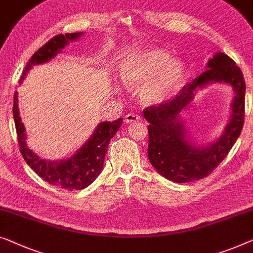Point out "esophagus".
I'll return each instance as SVG.
<instances>
[{"label": "esophagus", "mask_w": 253, "mask_h": 253, "mask_svg": "<svg viewBox=\"0 0 253 253\" xmlns=\"http://www.w3.org/2000/svg\"><path fill=\"white\" fill-rule=\"evenodd\" d=\"M126 123H133V122H139L141 121V116L138 114H134V113H129V114L126 115Z\"/></svg>", "instance_id": "1"}]
</instances>
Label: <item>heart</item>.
Returning <instances> with one entry per match:
<instances>
[{
    "label": "heart",
    "instance_id": "obj_1",
    "mask_svg": "<svg viewBox=\"0 0 253 253\" xmlns=\"http://www.w3.org/2000/svg\"><path fill=\"white\" fill-rule=\"evenodd\" d=\"M122 81L127 85L144 84L142 100L156 104L167 99L185 75V65L170 60V53L162 49H145L127 57L120 67Z\"/></svg>",
    "mask_w": 253,
    "mask_h": 253
}]
</instances>
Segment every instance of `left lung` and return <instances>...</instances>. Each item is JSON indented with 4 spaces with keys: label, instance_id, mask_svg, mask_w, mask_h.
<instances>
[{
    "label": "left lung",
    "instance_id": "8db88e82",
    "mask_svg": "<svg viewBox=\"0 0 253 253\" xmlns=\"http://www.w3.org/2000/svg\"><path fill=\"white\" fill-rule=\"evenodd\" d=\"M211 82H225L233 87L236 97L232 116L222 137L206 148L189 142L178 113L192 100L195 90ZM245 82L232 58L217 52L209 60L207 71L182 87L175 98L144 109L148 121V159L161 175L174 182L199 180L217 168L232 149L244 123Z\"/></svg>",
    "mask_w": 253,
    "mask_h": 253
}]
</instances>
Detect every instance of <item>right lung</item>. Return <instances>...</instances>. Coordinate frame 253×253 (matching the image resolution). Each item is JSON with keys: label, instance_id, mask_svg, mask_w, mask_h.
I'll use <instances>...</instances> for the list:
<instances>
[{"label": "right lung", "instance_id": "obj_1", "mask_svg": "<svg viewBox=\"0 0 253 253\" xmlns=\"http://www.w3.org/2000/svg\"><path fill=\"white\" fill-rule=\"evenodd\" d=\"M82 34L83 33H68L65 35L59 34L53 36L50 41H47L33 54L24 69L20 83L33 66L46 63L52 59L57 56V53L60 52L61 49L68 44L69 41H74ZM17 94V92L14 93L13 97V119L20 153L26 163L43 180L52 186L68 190H79L87 187L101 172L109 141L122 126L123 119L113 122H101L89 140L69 159L58 162L46 161L40 159L27 147L25 126L19 116Z\"/></svg>", "mask_w": 253, "mask_h": 253}]
</instances>
